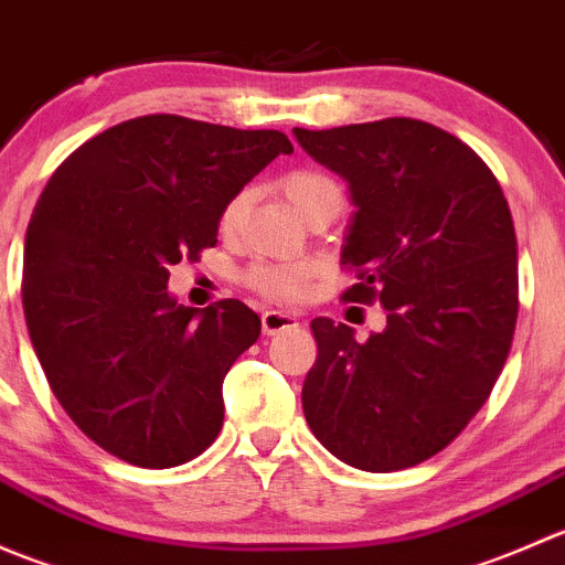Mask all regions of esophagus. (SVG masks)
I'll return each mask as SVG.
<instances>
[{
  "label": "esophagus",
  "mask_w": 565,
  "mask_h": 565,
  "mask_svg": "<svg viewBox=\"0 0 565 565\" xmlns=\"http://www.w3.org/2000/svg\"><path fill=\"white\" fill-rule=\"evenodd\" d=\"M298 324V317L289 315V311H265L262 315V330H265L267 335H276L281 333V330H289Z\"/></svg>",
  "instance_id": "esophagus-1"
}]
</instances>
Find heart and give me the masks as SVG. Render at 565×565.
<instances>
[{
	"label": "heart",
	"mask_w": 565,
	"mask_h": 565,
	"mask_svg": "<svg viewBox=\"0 0 565 565\" xmlns=\"http://www.w3.org/2000/svg\"><path fill=\"white\" fill-rule=\"evenodd\" d=\"M281 191L287 202L298 210L300 215H309L324 202H341V188L339 182L330 174L319 172V169H295V172L281 177ZM243 204L246 199L235 196L221 213V226L232 230L241 221ZM311 281V267L309 265H254L248 270V284L259 289L267 298H281L292 300L306 292Z\"/></svg>",
	"instance_id": "b5f03b06"
}]
</instances>
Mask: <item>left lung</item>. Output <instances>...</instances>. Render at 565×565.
Returning <instances> with one entry per match:
<instances>
[{
  "instance_id": "8db88e82",
  "label": "left lung",
  "mask_w": 565,
  "mask_h": 565,
  "mask_svg": "<svg viewBox=\"0 0 565 565\" xmlns=\"http://www.w3.org/2000/svg\"><path fill=\"white\" fill-rule=\"evenodd\" d=\"M292 134L355 204L341 265L358 284L344 300L388 311L366 341L344 322H311L306 420L358 470L420 465L470 424L509 358L520 311L509 202L465 141L420 119Z\"/></svg>"
}]
</instances>
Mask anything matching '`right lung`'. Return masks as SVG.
Instances as JSON below:
<instances>
[{"instance_id":"obj_1","label":"right lung","mask_w":565,"mask_h":565,"mask_svg":"<svg viewBox=\"0 0 565 565\" xmlns=\"http://www.w3.org/2000/svg\"><path fill=\"white\" fill-rule=\"evenodd\" d=\"M281 130L147 114L84 141L51 174L24 241V317L62 409L136 467H177L218 437L224 377L259 339L241 300L188 309L169 267L218 243L226 204Z\"/></svg>"}]
</instances>
